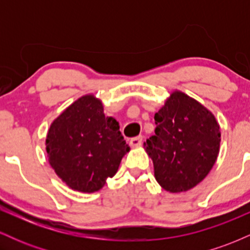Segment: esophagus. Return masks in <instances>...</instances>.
<instances>
[{
	"label": "esophagus",
	"mask_w": 250,
	"mask_h": 250,
	"mask_svg": "<svg viewBox=\"0 0 250 250\" xmlns=\"http://www.w3.org/2000/svg\"><path fill=\"white\" fill-rule=\"evenodd\" d=\"M130 146L131 147H140V146L142 145V136H136V137H133V139L130 140Z\"/></svg>",
	"instance_id": "1"
}]
</instances>
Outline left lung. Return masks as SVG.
Listing matches in <instances>:
<instances>
[{"instance_id":"obj_1","label":"left lung","mask_w":250,"mask_h":250,"mask_svg":"<svg viewBox=\"0 0 250 250\" xmlns=\"http://www.w3.org/2000/svg\"><path fill=\"white\" fill-rule=\"evenodd\" d=\"M155 135L143 143L159 185L169 193L194 188L211 170L220 151V125L210 110L175 90L155 114Z\"/></svg>"}]
</instances>
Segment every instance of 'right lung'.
Segmentation results:
<instances>
[{"label":"right lung","instance_id":"1","mask_svg":"<svg viewBox=\"0 0 250 250\" xmlns=\"http://www.w3.org/2000/svg\"><path fill=\"white\" fill-rule=\"evenodd\" d=\"M129 149L119 122L104 115L101 100L93 94L63 110L45 139L51 168L68 187L81 193L100 190L116 174Z\"/></svg>","mask_w":250,"mask_h":250}]
</instances>
